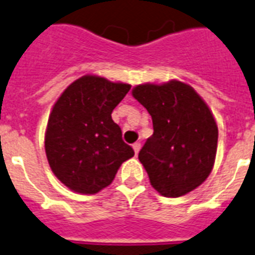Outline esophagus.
<instances>
[{
  "instance_id": "esophagus-1",
  "label": "esophagus",
  "mask_w": 255,
  "mask_h": 255,
  "mask_svg": "<svg viewBox=\"0 0 255 255\" xmlns=\"http://www.w3.org/2000/svg\"><path fill=\"white\" fill-rule=\"evenodd\" d=\"M140 147H142V146H140V143H133V144H132V148H133V151H135V155H137V152H139V151H140Z\"/></svg>"
}]
</instances>
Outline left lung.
<instances>
[{
	"mask_svg": "<svg viewBox=\"0 0 255 255\" xmlns=\"http://www.w3.org/2000/svg\"><path fill=\"white\" fill-rule=\"evenodd\" d=\"M136 99L152 119L154 133L139 152L150 184L165 197H181L204 182L214 169L218 124L190 85L178 80L136 85Z\"/></svg>",
	"mask_w": 255,
	"mask_h": 255,
	"instance_id": "1",
	"label": "left lung"
}]
</instances>
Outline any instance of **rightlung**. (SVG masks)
I'll list each match as a JSON object with an SVG mask.
<instances>
[{
	"mask_svg": "<svg viewBox=\"0 0 255 255\" xmlns=\"http://www.w3.org/2000/svg\"><path fill=\"white\" fill-rule=\"evenodd\" d=\"M131 89L96 74L66 88L51 109L44 148L51 170L70 190L96 195L112 184L123 162L133 156L112 120L113 109Z\"/></svg>",
	"mask_w": 255,
	"mask_h": 255,
	"instance_id": "right-lung-1",
	"label": "right lung"
}]
</instances>
